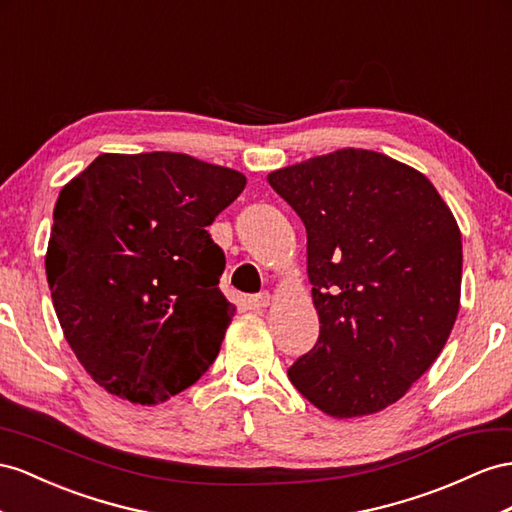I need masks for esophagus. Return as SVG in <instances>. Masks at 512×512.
Returning a JSON list of instances; mask_svg holds the SVG:
<instances>
[{
	"label": "esophagus",
	"instance_id": "esophagus-1",
	"mask_svg": "<svg viewBox=\"0 0 512 512\" xmlns=\"http://www.w3.org/2000/svg\"><path fill=\"white\" fill-rule=\"evenodd\" d=\"M246 303H248V309H253V311H261V309H266V307L270 305V294H268V292L255 294V296L248 298Z\"/></svg>",
	"mask_w": 512,
	"mask_h": 512
}]
</instances>
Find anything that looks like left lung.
Returning <instances> with one entry per match:
<instances>
[{
  "label": "left lung",
  "instance_id": "1",
  "mask_svg": "<svg viewBox=\"0 0 512 512\" xmlns=\"http://www.w3.org/2000/svg\"><path fill=\"white\" fill-rule=\"evenodd\" d=\"M272 190L307 229L320 337L287 370L331 417L398 402L448 342L463 244L435 186L391 157L342 149L274 170Z\"/></svg>",
  "mask_w": 512,
  "mask_h": 512
}]
</instances>
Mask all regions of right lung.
Returning <instances> with one entry per match:
<instances>
[{"instance_id": "1", "label": "right lung", "mask_w": 512, "mask_h": 512, "mask_svg": "<svg viewBox=\"0 0 512 512\" xmlns=\"http://www.w3.org/2000/svg\"><path fill=\"white\" fill-rule=\"evenodd\" d=\"M238 170L183 153H103L60 190L45 270L84 370L134 404L188 389L218 357L235 307L205 227L238 199Z\"/></svg>"}]
</instances>
